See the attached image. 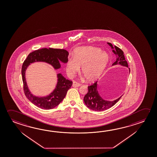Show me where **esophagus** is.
<instances>
[{
	"label": "esophagus",
	"instance_id": "1",
	"mask_svg": "<svg viewBox=\"0 0 157 157\" xmlns=\"http://www.w3.org/2000/svg\"><path fill=\"white\" fill-rule=\"evenodd\" d=\"M81 85V84L79 83V82H75L74 81L73 82V87H75V88H76V87H78V86H80Z\"/></svg>",
	"mask_w": 157,
	"mask_h": 157
}]
</instances>
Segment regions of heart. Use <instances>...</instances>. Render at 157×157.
I'll return each mask as SVG.
<instances>
[{"label":"heart","instance_id":"b5f03b06","mask_svg":"<svg viewBox=\"0 0 157 157\" xmlns=\"http://www.w3.org/2000/svg\"><path fill=\"white\" fill-rule=\"evenodd\" d=\"M110 56L98 47L83 46L75 50L73 57L68 58L66 64L67 74L72 76L79 71L88 82H93L100 76L107 67Z\"/></svg>","mask_w":157,"mask_h":157}]
</instances>
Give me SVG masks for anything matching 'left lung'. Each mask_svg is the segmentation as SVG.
I'll list each match as a JSON object with an SVG mask.
<instances>
[{"label":"left lung","instance_id":"obj_1","mask_svg":"<svg viewBox=\"0 0 157 157\" xmlns=\"http://www.w3.org/2000/svg\"><path fill=\"white\" fill-rule=\"evenodd\" d=\"M107 44L111 47L113 53L116 56V61L113 64L112 66L120 64L122 66L128 67V64L125 60L124 52L120 48L116 46L113 47V44L109 42H107ZM128 69L130 72V69ZM122 96L113 101H108L105 100L99 94L98 82H96L93 85L88 86V93L84 98V101L86 106L91 110L96 111H101L107 110L113 106L118 101Z\"/></svg>","mask_w":157,"mask_h":157}]
</instances>
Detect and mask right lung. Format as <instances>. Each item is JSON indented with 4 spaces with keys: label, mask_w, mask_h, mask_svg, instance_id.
<instances>
[{
    "label": "right lung",
    "mask_w": 157,
    "mask_h": 157,
    "mask_svg": "<svg viewBox=\"0 0 157 157\" xmlns=\"http://www.w3.org/2000/svg\"><path fill=\"white\" fill-rule=\"evenodd\" d=\"M69 53L66 50L57 48H42L30 53L22 64L21 74L25 95L33 104L42 109H52L63 101L67 93L72 86L71 80L66 79L61 73L57 75V82L55 89L47 96L34 95L29 89L26 80V71L31 63L42 62L49 64L54 69L61 68V63H67Z\"/></svg>",
    "instance_id": "obj_1"
}]
</instances>
